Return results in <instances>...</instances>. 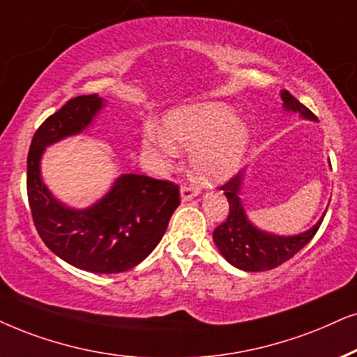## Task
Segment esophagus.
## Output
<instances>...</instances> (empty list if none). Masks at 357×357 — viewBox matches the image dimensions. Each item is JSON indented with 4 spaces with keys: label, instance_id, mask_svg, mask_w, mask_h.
<instances>
[{
    "label": "esophagus",
    "instance_id": "34e87169",
    "mask_svg": "<svg viewBox=\"0 0 357 357\" xmlns=\"http://www.w3.org/2000/svg\"><path fill=\"white\" fill-rule=\"evenodd\" d=\"M197 194H199V189L191 188V186H184V188H181V201L183 202L192 201Z\"/></svg>",
    "mask_w": 357,
    "mask_h": 357
}]
</instances>
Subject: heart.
Listing matches in <instances>:
<instances>
[{"instance_id":"1","label":"heart","mask_w":357,"mask_h":357,"mask_svg":"<svg viewBox=\"0 0 357 357\" xmlns=\"http://www.w3.org/2000/svg\"><path fill=\"white\" fill-rule=\"evenodd\" d=\"M249 138V128L231 107L207 102L171 110L165 116V133L148 130L143 146L166 158L178 155V148L191 151L192 174L206 184H218L238 169Z\"/></svg>"}]
</instances>
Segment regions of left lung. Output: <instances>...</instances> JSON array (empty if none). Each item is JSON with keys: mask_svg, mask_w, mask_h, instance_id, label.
Listing matches in <instances>:
<instances>
[{"mask_svg": "<svg viewBox=\"0 0 357 357\" xmlns=\"http://www.w3.org/2000/svg\"><path fill=\"white\" fill-rule=\"evenodd\" d=\"M280 97L283 100V110L285 112L298 114L305 120L317 121V116L287 90H282ZM243 178H245V169L220 188L229 201V215L224 220V224L215 227L212 238H214L220 255L232 267L243 270V272H265V270L278 267L283 261L290 260L293 255L298 254L318 232L326 211L308 231L295 234V236H278V234L261 231L249 219L242 206L241 191Z\"/></svg>", "mask_w": 357, "mask_h": 357, "instance_id": "8db88e82", "label": "left lung"}]
</instances>
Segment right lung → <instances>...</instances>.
Here are the masks:
<instances>
[{
  "instance_id": "1",
  "label": "right lung",
  "mask_w": 357,
  "mask_h": 357,
  "mask_svg": "<svg viewBox=\"0 0 357 357\" xmlns=\"http://www.w3.org/2000/svg\"><path fill=\"white\" fill-rule=\"evenodd\" d=\"M107 100L70 98L34 133L28 155V199L36 231L47 249L90 273H120L137 267L163 238L179 206V189L143 174H120L105 196L89 207L59 201L44 183L40 160L47 146L87 130Z\"/></svg>"
}]
</instances>
